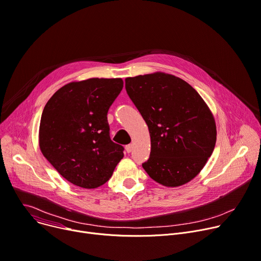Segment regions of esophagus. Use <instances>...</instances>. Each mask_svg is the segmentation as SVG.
<instances>
[{"mask_svg":"<svg viewBox=\"0 0 261 261\" xmlns=\"http://www.w3.org/2000/svg\"><path fill=\"white\" fill-rule=\"evenodd\" d=\"M125 150L127 153H129L132 150H133V144H128L125 146Z\"/></svg>","mask_w":261,"mask_h":261,"instance_id":"esophagus-1","label":"esophagus"}]
</instances>
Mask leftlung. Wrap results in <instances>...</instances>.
<instances>
[{"instance_id": "obj_1", "label": "left lung", "mask_w": 261, "mask_h": 261, "mask_svg": "<svg viewBox=\"0 0 261 261\" xmlns=\"http://www.w3.org/2000/svg\"><path fill=\"white\" fill-rule=\"evenodd\" d=\"M125 89L150 135L144 170L166 187L190 182L216 142L215 120L204 99L185 80L163 72L127 77Z\"/></svg>"}]
</instances>
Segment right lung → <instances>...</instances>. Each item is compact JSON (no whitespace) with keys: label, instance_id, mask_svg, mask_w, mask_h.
Instances as JSON below:
<instances>
[{"label":"right lung","instance_id":"obj_1","mask_svg":"<svg viewBox=\"0 0 261 261\" xmlns=\"http://www.w3.org/2000/svg\"><path fill=\"white\" fill-rule=\"evenodd\" d=\"M121 78H90L56 91L44 108L38 142L44 156L70 183L94 189L107 183L123 158L110 138L108 112Z\"/></svg>","mask_w":261,"mask_h":261}]
</instances>
